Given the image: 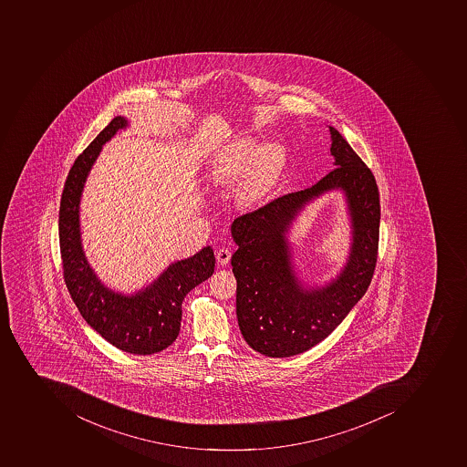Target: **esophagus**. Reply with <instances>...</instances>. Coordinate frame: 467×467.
Segmentation results:
<instances>
[{
    "label": "esophagus",
    "mask_w": 467,
    "mask_h": 467,
    "mask_svg": "<svg viewBox=\"0 0 467 467\" xmlns=\"http://www.w3.org/2000/svg\"><path fill=\"white\" fill-rule=\"evenodd\" d=\"M230 259H232V251L227 249V247H221L220 251L216 252V261L221 265H227L230 263Z\"/></svg>",
    "instance_id": "obj_1"
}]
</instances>
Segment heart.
<instances>
[{"instance_id": "b5f03b06", "label": "heart", "mask_w": 467, "mask_h": 467, "mask_svg": "<svg viewBox=\"0 0 467 467\" xmlns=\"http://www.w3.org/2000/svg\"><path fill=\"white\" fill-rule=\"evenodd\" d=\"M285 166V153L277 144L258 146L254 140H240L233 144L218 163L223 180H239V202L254 206L263 202L277 184Z\"/></svg>"}]
</instances>
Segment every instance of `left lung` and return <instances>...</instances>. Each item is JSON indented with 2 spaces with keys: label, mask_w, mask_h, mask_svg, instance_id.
I'll use <instances>...</instances> for the list:
<instances>
[{
  "label": "left lung",
  "mask_w": 467,
  "mask_h": 467,
  "mask_svg": "<svg viewBox=\"0 0 467 467\" xmlns=\"http://www.w3.org/2000/svg\"><path fill=\"white\" fill-rule=\"evenodd\" d=\"M336 168L313 187L274 199L235 218L232 258L237 280L235 313L247 345L271 358H285L316 347L335 330L370 285L378 263L380 199L370 168L336 128ZM332 188L348 194L355 228L350 261L323 290H304L291 273L284 233L296 211Z\"/></svg>",
  "instance_id": "obj_1"
}]
</instances>
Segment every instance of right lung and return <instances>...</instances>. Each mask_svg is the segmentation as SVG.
Here are the masks:
<instances>
[{
    "label": "right lung",
    "mask_w": 467,
    "mask_h": 467,
    "mask_svg": "<svg viewBox=\"0 0 467 467\" xmlns=\"http://www.w3.org/2000/svg\"><path fill=\"white\" fill-rule=\"evenodd\" d=\"M124 127L127 120L116 116L70 168L58 211V242L66 287L84 320L120 351L151 355L177 339L185 295L213 275L215 256L213 247H204L192 258L172 264L134 296L118 295L97 280L82 252L79 199L101 146Z\"/></svg>",
    "instance_id": "right-lung-1"
}]
</instances>
